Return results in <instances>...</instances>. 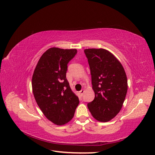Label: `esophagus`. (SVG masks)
Instances as JSON below:
<instances>
[{"mask_svg":"<svg viewBox=\"0 0 155 155\" xmlns=\"http://www.w3.org/2000/svg\"><path fill=\"white\" fill-rule=\"evenodd\" d=\"M84 89H82L80 92H79V93H80V94L81 95V96H83V94H84Z\"/></svg>","mask_w":155,"mask_h":155,"instance_id":"esophagus-1","label":"esophagus"}]
</instances>
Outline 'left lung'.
Returning <instances> with one entry per match:
<instances>
[{
	"label": "left lung",
	"mask_w": 155,
	"mask_h": 155,
	"mask_svg": "<svg viewBox=\"0 0 155 155\" xmlns=\"http://www.w3.org/2000/svg\"><path fill=\"white\" fill-rule=\"evenodd\" d=\"M90 67L94 100L87 106L93 117L100 122H108L121 110L126 97L128 83L120 62L104 48L84 51Z\"/></svg>",
	"instance_id": "left-lung-1"
}]
</instances>
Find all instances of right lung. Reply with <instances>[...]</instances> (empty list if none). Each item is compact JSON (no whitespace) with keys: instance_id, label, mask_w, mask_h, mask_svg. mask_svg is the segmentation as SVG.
I'll use <instances>...</instances> for the list:
<instances>
[{"instance_id":"obj_1","label":"right lung","mask_w":155,"mask_h":155,"mask_svg":"<svg viewBox=\"0 0 155 155\" xmlns=\"http://www.w3.org/2000/svg\"><path fill=\"white\" fill-rule=\"evenodd\" d=\"M77 53V49L49 48L39 59L32 75L35 101L45 116L57 125L68 123L79 104L66 78L67 64Z\"/></svg>"}]
</instances>
